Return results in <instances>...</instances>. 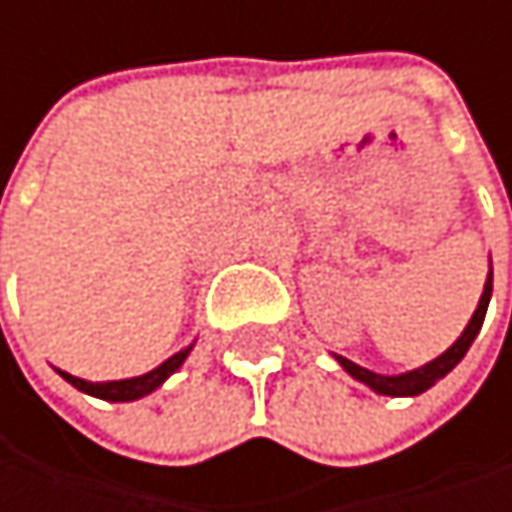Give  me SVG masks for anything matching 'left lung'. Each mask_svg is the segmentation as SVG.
<instances>
[{
  "instance_id": "8db88e82",
  "label": "left lung",
  "mask_w": 512,
  "mask_h": 512,
  "mask_svg": "<svg viewBox=\"0 0 512 512\" xmlns=\"http://www.w3.org/2000/svg\"><path fill=\"white\" fill-rule=\"evenodd\" d=\"M489 298H492V271H489V277H486V286H483L480 304H477V310H474V316H471L468 328L462 331V337H459V340H456L444 355H438L435 361L423 364L420 370H411V373H402V376H379V373H373V370H364V367L352 364V361H349V358H343V355H337V361H340V367H343L352 379L370 384L376 393H384V396H417V393L429 390V387L438 382V379H444V376H447V373H450V370L465 358V352L471 349L474 337H477V334H480V328H483Z\"/></svg>"
}]
</instances>
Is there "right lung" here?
<instances>
[{
  "instance_id": "1",
  "label": "right lung",
  "mask_w": 512,
  "mask_h": 512,
  "mask_svg": "<svg viewBox=\"0 0 512 512\" xmlns=\"http://www.w3.org/2000/svg\"><path fill=\"white\" fill-rule=\"evenodd\" d=\"M190 355V349H184V352H178V355H172L169 361H163L157 370H151V373H145V376H136V379H122V382H86V379H77V376H71V373H62L59 370V376L65 379L68 384H74L77 390H83V393H89V396H98V399H110V402H130V399H139V396H145V393H151L154 387H160V384L166 382L181 364H184V358Z\"/></svg>"
}]
</instances>
